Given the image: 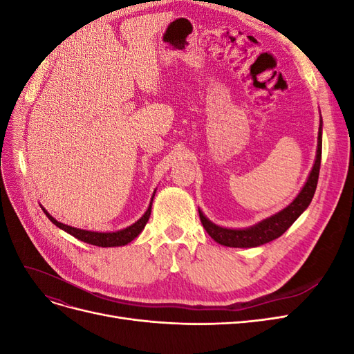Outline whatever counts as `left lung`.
Here are the masks:
<instances>
[{
    "mask_svg": "<svg viewBox=\"0 0 354 354\" xmlns=\"http://www.w3.org/2000/svg\"><path fill=\"white\" fill-rule=\"evenodd\" d=\"M320 159H322V121L319 125V137H317V155L315 165L312 168L303 190L294 199L291 205H288L281 212L274 216L260 221L252 227L248 229H224L211 223L203 214L199 211V217L203 229L207 230L209 236L224 246H233V248H252V246H260L270 242L282 234L292 226V223L301 216L303 211L310 205L317 186Z\"/></svg>",
    "mask_w": 354,
    "mask_h": 354,
    "instance_id": "1",
    "label": "left lung"
}]
</instances>
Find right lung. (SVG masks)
Masks as SVG:
<instances>
[{
  "instance_id": "1",
  "label": "right lung",
  "mask_w": 354,
  "mask_h": 354,
  "mask_svg": "<svg viewBox=\"0 0 354 354\" xmlns=\"http://www.w3.org/2000/svg\"><path fill=\"white\" fill-rule=\"evenodd\" d=\"M153 196H152V201H153ZM42 211L46 212V216L50 218V221L53 224H56L59 229L68 232L69 234H72V236H75L82 242H87V243L95 245V246H122V245H127L128 242H131L134 238H137L138 234H140V232L145 229L149 217H151L152 202L140 220H137L134 224H131L130 227L118 230V232H112V233L111 232L100 233V232H90V230H81L77 227H71V226H66V224L59 223L56 218H53L44 208H42Z\"/></svg>"
}]
</instances>
